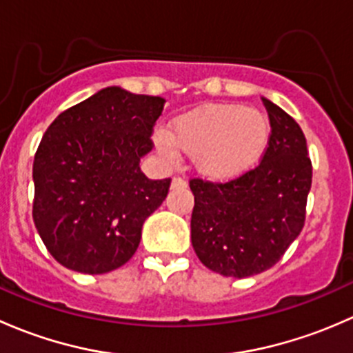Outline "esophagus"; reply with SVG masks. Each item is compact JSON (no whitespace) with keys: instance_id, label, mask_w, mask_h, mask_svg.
<instances>
[{"instance_id":"1","label":"esophagus","mask_w":353,"mask_h":353,"mask_svg":"<svg viewBox=\"0 0 353 353\" xmlns=\"http://www.w3.org/2000/svg\"><path fill=\"white\" fill-rule=\"evenodd\" d=\"M186 186L188 183L183 179V177H174L172 183H170V188H172V190H184Z\"/></svg>"}]
</instances>
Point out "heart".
I'll use <instances>...</instances> for the list:
<instances>
[{"label":"heart","mask_w":353,"mask_h":353,"mask_svg":"<svg viewBox=\"0 0 353 353\" xmlns=\"http://www.w3.org/2000/svg\"><path fill=\"white\" fill-rule=\"evenodd\" d=\"M265 114L236 104H210L177 117L172 131H159L155 143L167 160L177 150L194 155V167L213 181H232L258 165L268 147Z\"/></svg>","instance_id":"1"}]
</instances>
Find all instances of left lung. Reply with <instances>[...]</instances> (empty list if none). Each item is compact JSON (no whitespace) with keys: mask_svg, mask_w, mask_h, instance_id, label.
I'll list each match as a JSON object with an SVG mask.
<instances>
[{"mask_svg":"<svg viewBox=\"0 0 353 353\" xmlns=\"http://www.w3.org/2000/svg\"><path fill=\"white\" fill-rule=\"evenodd\" d=\"M272 134L258 167L229 183L191 179V243L199 261L223 276L272 268L304 227L312 165L301 126L263 97Z\"/></svg>","mask_w":353,"mask_h":353,"instance_id":"obj_1","label":"left lung"}]
</instances>
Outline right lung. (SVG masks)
Returning a JSON list of instances; mask_svg holds the SVG:
<instances>
[{
	"instance_id": "right-lung-1",
	"label": "right lung",
	"mask_w": 353,
	"mask_h": 353,
	"mask_svg": "<svg viewBox=\"0 0 353 353\" xmlns=\"http://www.w3.org/2000/svg\"><path fill=\"white\" fill-rule=\"evenodd\" d=\"M163 104L162 97L108 87L48 128L32 169V216L59 265L102 275L134 254L143 222L170 186L140 169Z\"/></svg>"
}]
</instances>
